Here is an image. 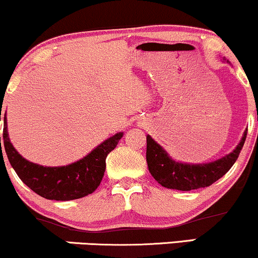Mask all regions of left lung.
Returning a JSON list of instances; mask_svg holds the SVG:
<instances>
[{
	"label": "left lung",
	"instance_id": "left-lung-1",
	"mask_svg": "<svg viewBox=\"0 0 258 258\" xmlns=\"http://www.w3.org/2000/svg\"><path fill=\"white\" fill-rule=\"evenodd\" d=\"M226 60V59H223ZM227 63L229 61L227 60ZM247 130L233 152L215 161L206 164H186L176 161L166 150L156 143L149 135L147 136V164L154 179L168 189L194 190L211 185L223 177L238 159L246 139Z\"/></svg>",
	"mask_w": 258,
	"mask_h": 258
}]
</instances>
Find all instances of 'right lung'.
<instances>
[{
  "mask_svg": "<svg viewBox=\"0 0 258 258\" xmlns=\"http://www.w3.org/2000/svg\"><path fill=\"white\" fill-rule=\"evenodd\" d=\"M122 136L123 132L111 136L84 158L69 165L42 166L29 161L17 152L8 136L6 112L4 117V146L12 167L31 190L48 200H75L93 193L104 176L106 156L115 149Z\"/></svg>",
  "mask_w": 258,
  "mask_h": 258,
  "instance_id": "1",
  "label": "right lung"
}]
</instances>
